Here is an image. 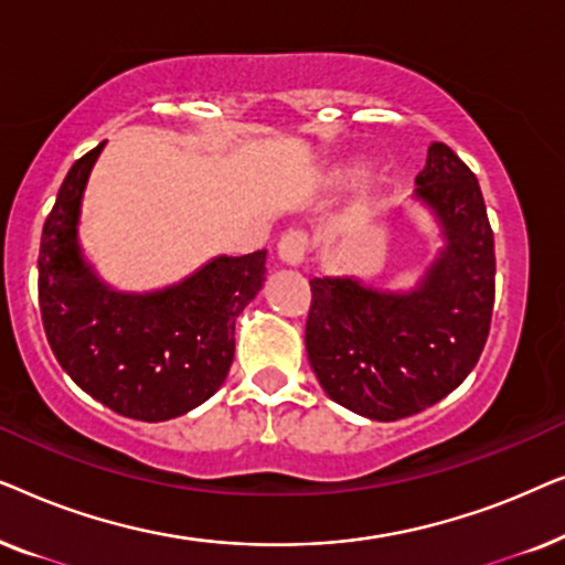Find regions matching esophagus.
<instances>
[{"label": "esophagus", "mask_w": 565, "mask_h": 565, "mask_svg": "<svg viewBox=\"0 0 565 565\" xmlns=\"http://www.w3.org/2000/svg\"><path fill=\"white\" fill-rule=\"evenodd\" d=\"M308 252V236L303 231H288L277 244V259L288 267H300Z\"/></svg>", "instance_id": "obj_1"}]
</instances>
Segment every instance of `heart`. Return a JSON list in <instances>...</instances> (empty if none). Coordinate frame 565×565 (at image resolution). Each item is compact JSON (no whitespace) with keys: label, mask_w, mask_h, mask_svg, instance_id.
<instances>
[{"label":"heart","mask_w":565,"mask_h":565,"mask_svg":"<svg viewBox=\"0 0 565 565\" xmlns=\"http://www.w3.org/2000/svg\"><path fill=\"white\" fill-rule=\"evenodd\" d=\"M358 174H360V167H347V169H342V172L337 174V180L347 182V180H352V177H358Z\"/></svg>","instance_id":"heart-1"}]
</instances>
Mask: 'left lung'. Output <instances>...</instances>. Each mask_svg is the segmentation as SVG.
I'll return each mask as SVG.
<instances>
[{"mask_svg":"<svg viewBox=\"0 0 565 565\" xmlns=\"http://www.w3.org/2000/svg\"><path fill=\"white\" fill-rule=\"evenodd\" d=\"M412 200L443 246L408 290L360 277H313L306 352L331 401L375 422L435 406L481 358L493 311V231L476 174L431 143Z\"/></svg>","mask_w":565,"mask_h":565,"instance_id":"1","label":"left lung"}]
</instances>
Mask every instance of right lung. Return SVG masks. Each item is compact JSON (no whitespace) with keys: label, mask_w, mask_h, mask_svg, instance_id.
<instances>
[{"label":"right lung","mask_w":565,"mask_h":565,"mask_svg":"<svg viewBox=\"0 0 565 565\" xmlns=\"http://www.w3.org/2000/svg\"><path fill=\"white\" fill-rule=\"evenodd\" d=\"M105 141L68 169L38 257L43 329L58 365L115 414L167 422L205 404L234 362L238 313L265 282L267 252L207 259L180 282L130 292L84 257L82 200Z\"/></svg>","instance_id":"obj_1"}]
</instances>
